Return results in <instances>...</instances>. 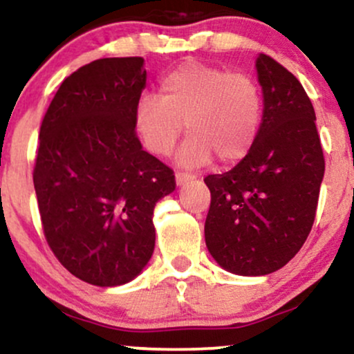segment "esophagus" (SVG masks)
Here are the masks:
<instances>
[{"mask_svg":"<svg viewBox=\"0 0 354 354\" xmlns=\"http://www.w3.org/2000/svg\"><path fill=\"white\" fill-rule=\"evenodd\" d=\"M192 174H187V173H176V186H183L186 185V183H189L192 180Z\"/></svg>","mask_w":354,"mask_h":354,"instance_id":"1","label":"esophagus"}]
</instances>
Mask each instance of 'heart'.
Returning <instances> with one entry per match:
<instances>
[{
  "instance_id": "1",
  "label": "heart",
  "mask_w": 354,
  "mask_h": 354,
  "mask_svg": "<svg viewBox=\"0 0 354 354\" xmlns=\"http://www.w3.org/2000/svg\"><path fill=\"white\" fill-rule=\"evenodd\" d=\"M261 113V91L250 75L185 62L162 78L160 96H140L133 125L145 149L165 156L186 124L189 136L176 163L198 168L212 162L214 155L225 165L245 158L258 137Z\"/></svg>"
}]
</instances>
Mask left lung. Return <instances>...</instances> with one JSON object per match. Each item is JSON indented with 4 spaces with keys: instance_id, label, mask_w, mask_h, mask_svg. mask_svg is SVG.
<instances>
[{
    "instance_id": "obj_1",
    "label": "left lung",
    "mask_w": 354,
    "mask_h": 354,
    "mask_svg": "<svg viewBox=\"0 0 354 354\" xmlns=\"http://www.w3.org/2000/svg\"><path fill=\"white\" fill-rule=\"evenodd\" d=\"M254 66L263 91L257 140L230 171L204 180L205 245L218 266L239 276L270 274L296 257L314 225L325 173L306 89L265 53Z\"/></svg>"
}]
</instances>
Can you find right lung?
Segmentation results:
<instances>
[{
	"label": "right lung",
	"mask_w": 354,
	"mask_h": 354,
	"mask_svg": "<svg viewBox=\"0 0 354 354\" xmlns=\"http://www.w3.org/2000/svg\"><path fill=\"white\" fill-rule=\"evenodd\" d=\"M144 65L124 57L82 66L40 125L34 187L47 243L71 274L100 288L144 271L155 248V204L176 186L136 136Z\"/></svg>",
	"instance_id": "1"
}]
</instances>
